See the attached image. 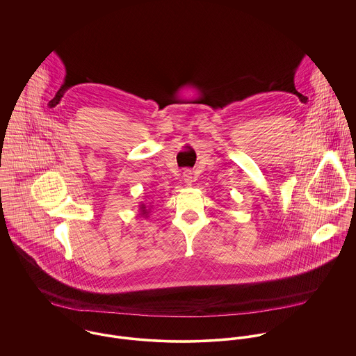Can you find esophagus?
Listing matches in <instances>:
<instances>
[{"label":"esophagus","instance_id":"obj_1","mask_svg":"<svg viewBox=\"0 0 356 356\" xmlns=\"http://www.w3.org/2000/svg\"><path fill=\"white\" fill-rule=\"evenodd\" d=\"M182 177H184V181H185V184H186V185H191V184L195 181V174H193L191 170L184 171Z\"/></svg>","mask_w":356,"mask_h":356}]
</instances>
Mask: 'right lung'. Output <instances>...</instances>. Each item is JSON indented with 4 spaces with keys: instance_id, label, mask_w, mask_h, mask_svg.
<instances>
[{
    "instance_id": "right-lung-1",
    "label": "right lung",
    "mask_w": 356,
    "mask_h": 356,
    "mask_svg": "<svg viewBox=\"0 0 356 356\" xmlns=\"http://www.w3.org/2000/svg\"><path fill=\"white\" fill-rule=\"evenodd\" d=\"M149 211H151V207L148 208L144 203L140 205V215H141V216H145V218H147V215L149 213Z\"/></svg>"
}]
</instances>
